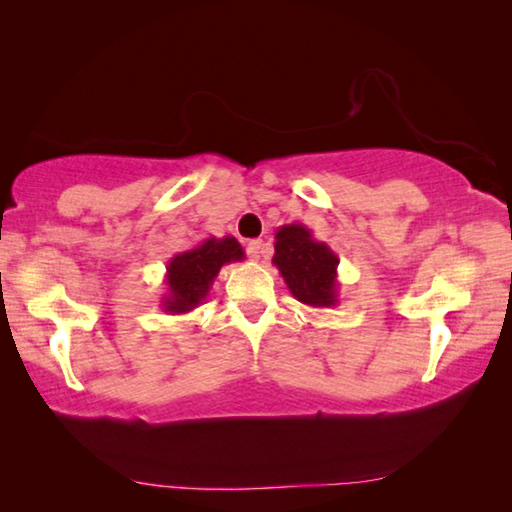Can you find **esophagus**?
Listing matches in <instances>:
<instances>
[{"instance_id":"34e87169","label":"esophagus","mask_w":512,"mask_h":512,"mask_svg":"<svg viewBox=\"0 0 512 512\" xmlns=\"http://www.w3.org/2000/svg\"><path fill=\"white\" fill-rule=\"evenodd\" d=\"M246 253L250 259H259L264 255V241L262 239H250L246 244Z\"/></svg>"}]
</instances>
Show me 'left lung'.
I'll list each match as a JSON object with an SVG mask.
<instances>
[{"mask_svg": "<svg viewBox=\"0 0 512 512\" xmlns=\"http://www.w3.org/2000/svg\"><path fill=\"white\" fill-rule=\"evenodd\" d=\"M273 264L302 305L316 309L339 305V255L325 241L314 239L307 225L289 223L275 230Z\"/></svg>", "mask_w": 512, "mask_h": 512, "instance_id": "8db88e82", "label": "left lung"}]
</instances>
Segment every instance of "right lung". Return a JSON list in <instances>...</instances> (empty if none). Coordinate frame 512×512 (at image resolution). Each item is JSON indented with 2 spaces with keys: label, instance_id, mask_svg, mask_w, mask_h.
Wrapping results in <instances>:
<instances>
[{
  "label": "right lung",
  "instance_id": "add662e5",
  "mask_svg": "<svg viewBox=\"0 0 512 512\" xmlns=\"http://www.w3.org/2000/svg\"><path fill=\"white\" fill-rule=\"evenodd\" d=\"M246 259L235 237H207L201 244L178 253L169 259L167 275V293L160 300V307L171 316L189 314L207 298L212 284L225 264L241 262Z\"/></svg>",
  "mask_w": 512,
  "mask_h": 512
}]
</instances>
